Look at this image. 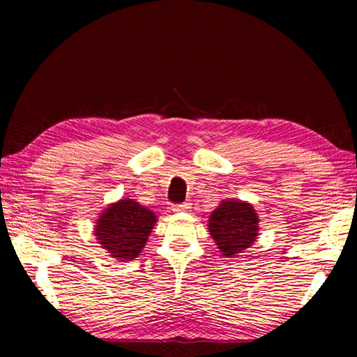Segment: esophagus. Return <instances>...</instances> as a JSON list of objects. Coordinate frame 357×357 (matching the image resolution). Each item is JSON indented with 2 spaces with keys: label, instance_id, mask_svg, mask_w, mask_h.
<instances>
[{
  "label": "esophagus",
  "instance_id": "1",
  "mask_svg": "<svg viewBox=\"0 0 357 357\" xmlns=\"http://www.w3.org/2000/svg\"><path fill=\"white\" fill-rule=\"evenodd\" d=\"M190 208H192L190 203H181V204H173L172 211L173 213H187Z\"/></svg>",
  "mask_w": 357,
  "mask_h": 357
}]
</instances>
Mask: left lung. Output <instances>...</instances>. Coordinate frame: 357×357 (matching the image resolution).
Masks as SVG:
<instances>
[{
  "mask_svg": "<svg viewBox=\"0 0 357 357\" xmlns=\"http://www.w3.org/2000/svg\"><path fill=\"white\" fill-rule=\"evenodd\" d=\"M258 215L250 203L225 200L209 215V234L222 255L231 258L243 253L258 236Z\"/></svg>",
  "mask_w": 357,
  "mask_h": 357,
  "instance_id": "8db88e82",
  "label": "left lung"
}]
</instances>
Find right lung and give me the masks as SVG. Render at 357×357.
Listing matches in <instances>:
<instances>
[{
  "label": "right lung",
  "instance_id": "1",
  "mask_svg": "<svg viewBox=\"0 0 357 357\" xmlns=\"http://www.w3.org/2000/svg\"><path fill=\"white\" fill-rule=\"evenodd\" d=\"M157 217L140 203L124 198L99 215L94 234L98 243L118 261H130L140 255L154 228Z\"/></svg>",
  "mask_w": 357,
  "mask_h": 357
}]
</instances>
